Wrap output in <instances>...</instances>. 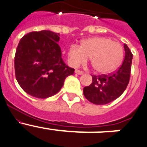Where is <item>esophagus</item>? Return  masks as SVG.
<instances>
[{"label": "esophagus", "instance_id": "34e87169", "mask_svg": "<svg viewBox=\"0 0 147 147\" xmlns=\"http://www.w3.org/2000/svg\"><path fill=\"white\" fill-rule=\"evenodd\" d=\"M75 72L76 74H78V75H82V74L84 73V72H82V71H81V70H78V69H75Z\"/></svg>", "mask_w": 147, "mask_h": 147}]
</instances>
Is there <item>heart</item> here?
Instances as JSON below:
<instances>
[{
	"instance_id": "heart-1",
	"label": "heart",
	"mask_w": 147,
	"mask_h": 147,
	"mask_svg": "<svg viewBox=\"0 0 147 147\" xmlns=\"http://www.w3.org/2000/svg\"><path fill=\"white\" fill-rule=\"evenodd\" d=\"M70 66H81L90 58L93 69L98 73L108 74L121 65L123 59V48L119 42L104 37L84 40L80 47L71 46L67 51Z\"/></svg>"
}]
</instances>
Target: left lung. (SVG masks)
Instances as JSON below:
<instances>
[{
    "instance_id": "8db88e82",
    "label": "left lung",
    "mask_w": 147,
    "mask_h": 147,
    "mask_svg": "<svg viewBox=\"0 0 147 147\" xmlns=\"http://www.w3.org/2000/svg\"><path fill=\"white\" fill-rule=\"evenodd\" d=\"M123 63L109 75H92V82L84 88V95L89 101L97 105L109 104L121 96L127 89L130 78L132 53L124 44Z\"/></svg>"
}]
</instances>
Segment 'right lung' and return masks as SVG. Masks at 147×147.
<instances>
[{"label":"right lung","instance_id":"1","mask_svg":"<svg viewBox=\"0 0 147 147\" xmlns=\"http://www.w3.org/2000/svg\"><path fill=\"white\" fill-rule=\"evenodd\" d=\"M59 33L32 32L20 40L15 56V77L29 95L47 98L61 90L75 69L65 64L58 42Z\"/></svg>","mask_w":147,"mask_h":147}]
</instances>
